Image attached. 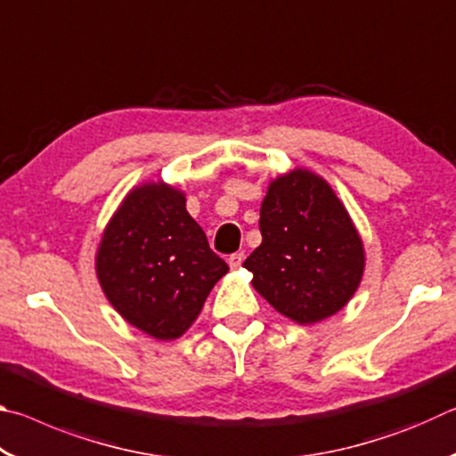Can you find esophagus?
I'll list each match as a JSON object with an SVG mask.
<instances>
[{
  "mask_svg": "<svg viewBox=\"0 0 456 456\" xmlns=\"http://www.w3.org/2000/svg\"><path fill=\"white\" fill-rule=\"evenodd\" d=\"M229 267L231 269H237V267H241V264H243V251H237V253H231L229 256Z\"/></svg>",
  "mask_w": 456,
  "mask_h": 456,
  "instance_id": "1",
  "label": "esophagus"
}]
</instances>
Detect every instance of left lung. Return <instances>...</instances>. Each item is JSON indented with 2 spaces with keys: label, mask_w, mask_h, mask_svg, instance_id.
<instances>
[{
  "label": "left lung",
  "mask_w": 456,
  "mask_h": 456,
  "mask_svg": "<svg viewBox=\"0 0 456 456\" xmlns=\"http://www.w3.org/2000/svg\"><path fill=\"white\" fill-rule=\"evenodd\" d=\"M261 245L243 267L253 288L297 323L330 318L348 304L364 272V247L330 184L296 168L269 184Z\"/></svg>",
  "instance_id": "left-lung-1"
}]
</instances>
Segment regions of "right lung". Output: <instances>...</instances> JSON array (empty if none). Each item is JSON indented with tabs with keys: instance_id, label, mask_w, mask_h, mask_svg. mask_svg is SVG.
<instances>
[{
	"instance_id": "1",
	"label": "right lung",
	"mask_w": 456,
	"mask_h": 456,
	"mask_svg": "<svg viewBox=\"0 0 456 456\" xmlns=\"http://www.w3.org/2000/svg\"><path fill=\"white\" fill-rule=\"evenodd\" d=\"M227 272L187 213L183 192L154 183L128 192L96 256L108 302L157 339L183 336Z\"/></svg>"
}]
</instances>
